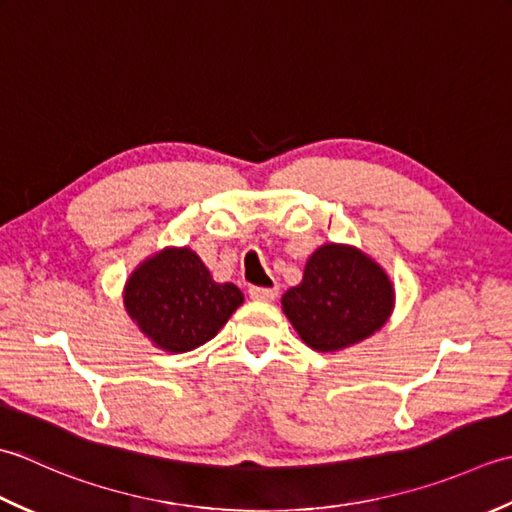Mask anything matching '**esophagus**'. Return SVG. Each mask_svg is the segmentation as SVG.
<instances>
[{"mask_svg": "<svg viewBox=\"0 0 512 512\" xmlns=\"http://www.w3.org/2000/svg\"><path fill=\"white\" fill-rule=\"evenodd\" d=\"M249 298L260 300V302H271L278 298V287L265 289V287H249Z\"/></svg>", "mask_w": 512, "mask_h": 512, "instance_id": "1", "label": "esophagus"}]
</instances>
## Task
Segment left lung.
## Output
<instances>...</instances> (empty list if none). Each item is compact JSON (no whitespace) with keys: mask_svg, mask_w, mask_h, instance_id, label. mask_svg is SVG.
Segmentation results:
<instances>
[{"mask_svg":"<svg viewBox=\"0 0 512 512\" xmlns=\"http://www.w3.org/2000/svg\"><path fill=\"white\" fill-rule=\"evenodd\" d=\"M280 302L307 347L336 353L384 327L395 289L384 267L362 249L325 243L309 256L300 285Z\"/></svg>","mask_w":512,"mask_h":512,"instance_id":"left-lung-1","label":"left lung"}]
</instances>
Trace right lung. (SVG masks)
Here are the masks:
<instances>
[{"label":"right lung","mask_w":512,"mask_h":512,"mask_svg":"<svg viewBox=\"0 0 512 512\" xmlns=\"http://www.w3.org/2000/svg\"><path fill=\"white\" fill-rule=\"evenodd\" d=\"M234 283H216L190 247H163L134 267L123 287V307L156 349L185 353L223 329L243 305Z\"/></svg>","instance_id":"add662e5"}]
</instances>
